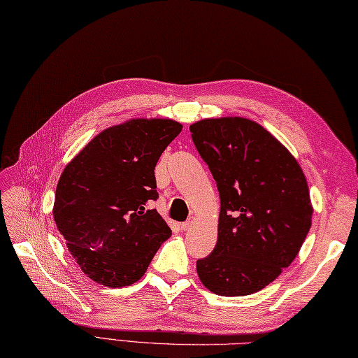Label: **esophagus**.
I'll return each mask as SVG.
<instances>
[{"instance_id":"1","label":"esophagus","mask_w":358,"mask_h":358,"mask_svg":"<svg viewBox=\"0 0 358 358\" xmlns=\"http://www.w3.org/2000/svg\"><path fill=\"white\" fill-rule=\"evenodd\" d=\"M192 225H193V221H192V220H188V221H185V222L179 224V229H180L182 231H187L189 227H192Z\"/></svg>"}]
</instances>
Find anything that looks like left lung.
<instances>
[{"instance_id":"left-lung-1","label":"left lung","mask_w":358,"mask_h":358,"mask_svg":"<svg viewBox=\"0 0 358 358\" xmlns=\"http://www.w3.org/2000/svg\"><path fill=\"white\" fill-rule=\"evenodd\" d=\"M189 131L221 199L217 243L196 262L199 280L216 295L255 294L290 266L308 236V180L290 151L257 122L203 119Z\"/></svg>"}]
</instances>
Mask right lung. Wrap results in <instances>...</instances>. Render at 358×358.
Here are the masks:
<instances>
[{"label": "right lung", "instance_id": "add662e5", "mask_svg": "<svg viewBox=\"0 0 358 358\" xmlns=\"http://www.w3.org/2000/svg\"><path fill=\"white\" fill-rule=\"evenodd\" d=\"M180 131L171 119H131L101 131L64 166L54 220L92 281L134 284L171 236L162 216L147 206L159 198L157 160Z\"/></svg>", "mask_w": 358, "mask_h": 358}]
</instances>
